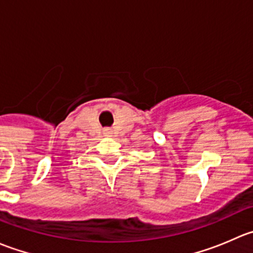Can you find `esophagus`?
<instances>
[{"instance_id":"obj_1","label":"esophagus","mask_w":253,"mask_h":253,"mask_svg":"<svg viewBox=\"0 0 253 253\" xmlns=\"http://www.w3.org/2000/svg\"><path fill=\"white\" fill-rule=\"evenodd\" d=\"M104 133H105V136H111V131L110 129H105V132H104Z\"/></svg>"}]
</instances>
